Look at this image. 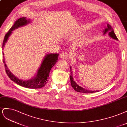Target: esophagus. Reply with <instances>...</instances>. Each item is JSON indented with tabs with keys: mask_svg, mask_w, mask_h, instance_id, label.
<instances>
[{
	"mask_svg": "<svg viewBox=\"0 0 127 127\" xmlns=\"http://www.w3.org/2000/svg\"><path fill=\"white\" fill-rule=\"evenodd\" d=\"M60 57L62 59H66L68 57V54L67 51H63L60 54Z\"/></svg>",
	"mask_w": 127,
	"mask_h": 127,
	"instance_id": "obj_1",
	"label": "esophagus"
}]
</instances>
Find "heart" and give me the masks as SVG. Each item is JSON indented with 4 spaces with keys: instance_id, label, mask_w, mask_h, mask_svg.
Masks as SVG:
<instances>
[{
    "instance_id": "heart-1",
    "label": "heart",
    "mask_w": 127,
    "mask_h": 127,
    "mask_svg": "<svg viewBox=\"0 0 127 127\" xmlns=\"http://www.w3.org/2000/svg\"><path fill=\"white\" fill-rule=\"evenodd\" d=\"M82 42V41L81 40L80 41H79V42H78V44H80V43Z\"/></svg>"
}]
</instances>
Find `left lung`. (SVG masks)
<instances>
[{"mask_svg":"<svg viewBox=\"0 0 127 127\" xmlns=\"http://www.w3.org/2000/svg\"><path fill=\"white\" fill-rule=\"evenodd\" d=\"M109 32V34L111 38L116 39V40H118V38L117 36H116V34L114 32V31L112 29V28L111 27L110 25H109V24L107 25V27L104 29V33L105 34L106 32ZM70 83L72 88L73 89L77 92H79V93H97V92H98L99 91H91V90H88L87 89H85L84 88H82V87H80L79 86H78L75 81H74L73 79L72 78V72L71 71V67H70Z\"/></svg>","mask_w":127,"mask_h":127,"instance_id":"1","label":"left lung"}]
</instances>
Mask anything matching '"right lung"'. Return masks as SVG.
Listing matches in <instances>:
<instances>
[{
  "label": "right lung",
  "instance_id": "obj_1",
  "mask_svg": "<svg viewBox=\"0 0 127 127\" xmlns=\"http://www.w3.org/2000/svg\"><path fill=\"white\" fill-rule=\"evenodd\" d=\"M29 23V20L26 19V17H22V18H20L16 21L14 25L8 30L7 33L6 34L5 38H4L2 43L3 48L9 36L12 33V30L20 27V26H23L27 25ZM3 55V52H2V55ZM58 55L59 54H50L47 55L44 60H43L40 68L38 70L36 76L32 79L28 81L21 80L13 75L7 67L5 61H4V59L3 62V63L5 64V68L6 73L7 74L9 78L12 81L22 87H25V88L30 89H38L42 88L47 84L48 80V78L49 77L50 70L51 68L55 64L56 62H57Z\"/></svg>",
  "mask_w": 127,
  "mask_h": 127
}]
</instances>
